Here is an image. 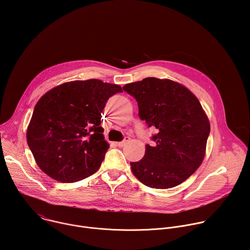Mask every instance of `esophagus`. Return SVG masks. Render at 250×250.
<instances>
[{"instance_id": "34e87169", "label": "esophagus", "mask_w": 250, "mask_h": 250, "mask_svg": "<svg viewBox=\"0 0 250 250\" xmlns=\"http://www.w3.org/2000/svg\"><path fill=\"white\" fill-rule=\"evenodd\" d=\"M128 140H129V137H125L123 141H120V142H118V146L119 147H124L126 144H127V142H128Z\"/></svg>"}]
</instances>
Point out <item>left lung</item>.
I'll return each instance as SVG.
<instances>
[{"instance_id": "obj_1", "label": "left lung", "mask_w": 250, "mask_h": 250, "mask_svg": "<svg viewBox=\"0 0 250 250\" xmlns=\"http://www.w3.org/2000/svg\"><path fill=\"white\" fill-rule=\"evenodd\" d=\"M124 90L137 101L138 115L158 132L154 146H146L141 160L130 162L133 175L150 188L183 183L201 166L210 125L198 98L182 84L148 77Z\"/></svg>"}]
</instances>
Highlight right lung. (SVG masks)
Wrapping results in <instances>:
<instances>
[{"instance_id":"obj_1","label":"right lung","mask_w":250,"mask_h":250,"mask_svg":"<svg viewBox=\"0 0 250 250\" xmlns=\"http://www.w3.org/2000/svg\"><path fill=\"white\" fill-rule=\"evenodd\" d=\"M117 84L99 79L60 84L37 103L26 141L39 167L52 179L72 183L97 172L110 145L101 126L103 110Z\"/></svg>"}]
</instances>
